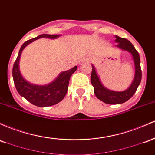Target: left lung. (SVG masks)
Returning <instances> with one entry per match:
<instances>
[{"label": "left lung", "mask_w": 155, "mask_h": 155, "mask_svg": "<svg viewBox=\"0 0 155 155\" xmlns=\"http://www.w3.org/2000/svg\"><path fill=\"white\" fill-rule=\"evenodd\" d=\"M116 41L117 42L116 46L119 47L121 49L130 52L133 55L134 63H135V74L133 83L127 89L120 92L114 91L107 89L102 86L96 71H95L94 67V66H92L91 81L92 86H94V92L99 100L106 104H110V105L124 103L126 101L130 100L136 91L137 88L141 81L142 78L140 56H139L138 51L135 50V47L129 40L119 37L118 36H116Z\"/></svg>", "instance_id": "left-lung-1"}]
</instances>
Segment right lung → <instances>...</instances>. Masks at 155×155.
I'll list each match as a JSON object with an SVG mask.
<instances>
[{
	"label": "right lung",
	"instance_id": "add662e5",
	"mask_svg": "<svg viewBox=\"0 0 155 155\" xmlns=\"http://www.w3.org/2000/svg\"><path fill=\"white\" fill-rule=\"evenodd\" d=\"M59 35L55 34H41L37 37L33 38L26 41L20 48L18 56L15 61L12 69V76H13L14 83L18 93L25 98L28 102L33 105L38 107H48V106L54 105L61 102L65 97L69 86V82L72 74L78 69L77 66L70 69L69 70L65 71L61 73L58 77L53 82L47 86H35L28 83L23 79L20 74L19 69V61L22 51L28 45L41 37L55 39Z\"/></svg>",
	"mask_w": 155,
	"mask_h": 155
}]
</instances>
